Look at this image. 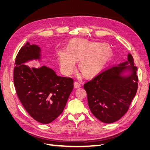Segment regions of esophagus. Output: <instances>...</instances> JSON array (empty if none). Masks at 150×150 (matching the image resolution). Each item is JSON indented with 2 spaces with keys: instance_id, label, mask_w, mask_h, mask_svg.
I'll use <instances>...</instances> for the list:
<instances>
[{
  "instance_id": "obj_1",
  "label": "esophagus",
  "mask_w": 150,
  "mask_h": 150,
  "mask_svg": "<svg viewBox=\"0 0 150 150\" xmlns=\"http://www.w3.org/2000/svg\"><path fill=\"white\" fill-rule=\"evenodd\" d=\"M74 86L75 88H79L81 87V84L78 82H75L74 84Z\"/></svg>"
}]
</instances>
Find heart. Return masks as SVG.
Here are the masks:
<instances>
[{
  "instance_id": "1",
  "label": "heart",
  "mask_w": 150,
  "mask_h": 150,
  "mask_svg": "<svg viewBox=\"0 0 150 150\" xmlns=\"http://www.w3.org/2000/svg\"><path fill=\"white\" fill-rule=\"evenodd\" d=\"M61 68L65 74H71L79 61L80 71L86 76L98 74L108 61L110 51L101 42H90L80 39H72L67 49H61L58 52Z\"/></svg>"
}]
</instances>
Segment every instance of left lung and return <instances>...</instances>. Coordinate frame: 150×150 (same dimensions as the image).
<instances>
[{
	"label": "left lung",
	"mask_w": 150,
	"mask_h": 150,
	"mask_svg": "<svg viewBox=\"0 0 150 150\" xmlns=\"http://www.w3.org/2000/svg\"><path fill=\"white\" fill-rule=\"evenodd\" d=\"M128 64L130 65H125ZM127 69L132 73L128 77L121 76L120 73ZM137 72L133 57L129 54L128 61L108 67L85 83L88 105L96 118L105 123H112L125 115L137 92Z\"/></svg>",
	"instance_id": "obj_1"
}]
</instances>
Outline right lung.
<instances>
[{
	"label": "right lung",
	"instance_id": "add662e5",
	"mask_svg": "<svg viewBox=\"0 0 150 150\" xmlns=\"http://www.w3.org/2000/svg\"><path fill=\"white\" fill-rule=\"evenodd\" d=\"M40 47L27 42L16 58L13 83L18 98L29 115L37 121L48 124L64 109L74 88L71 78L58 76L45 66L30 68L23 63L40 59Z\"/></svg>",
	"mask_w": 150,
	"mask_h": 150
}]
</instances>
